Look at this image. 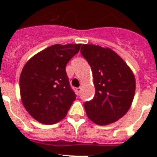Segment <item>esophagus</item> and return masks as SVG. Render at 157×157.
Returning <instances> with one entry per match:
<instances>
[{"instance_id": "1", "label": "esophagus", "mask_w": 157, "mask_h": 157, "mask_svg": "<svg viewBox=\"0 0 157 157\" xmlns=\"http://www.w3.org/2000/svg\"><path fill=\"white\" fill-rule=\"evenodd\" d=\"M81 90H82V88H81V87H78V88H76V94H77L78 95H79L80 92H81Z\"/></svg>"}]
</instances>
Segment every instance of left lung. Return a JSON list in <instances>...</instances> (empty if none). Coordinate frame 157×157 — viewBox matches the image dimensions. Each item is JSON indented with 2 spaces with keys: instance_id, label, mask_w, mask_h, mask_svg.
Here are the masks:
<instances>
[{
  "instance_id": "1",
  "label": "left lung",
  "mask_w": 157,
  "mask_h": 157,
  "mask_svg": "<svg viewBox=\"0 0 157 157\" xmlns=\"http://www.w3.org/2000/svg\"><path fill=\"white\" fill-rule=\"evenodd\" d=\"M81 53L90 65L95 96L84 104L88 118L100 126L111 124L128 112L135 94L134 75L109 48L82 45Z\"/></svg>"
}]
</instances>
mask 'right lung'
I'll return each mask as SVG.
<instances>
[{
  "label": "right lung",
  "mask_w": 157,
  "mask_h": 157,
  "mask_svg": "<svg viewBox=\"0 0 157 157\" xmlns=\"http://www.w3.org/2000/svg\"><path fill=\"white\" fill-rule=\"evenodd\" d=\"M81 44H56L30 58L19 78L23 106L34 120L54 124L67 114L76 95L69 84L66 65Z\"/></svg>",
  "instance_id": "right-lung-1"
}]
</instances>
